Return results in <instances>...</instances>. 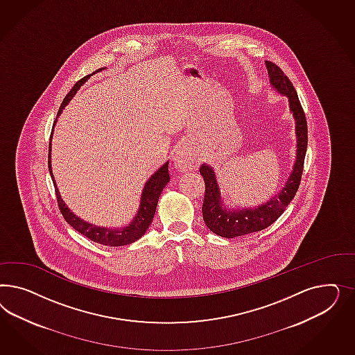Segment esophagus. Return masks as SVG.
I'll return each mask as SVG.
<instances>
[{
    "mask_svg": "<svg viewBox=\"0 0 355 355\" xmlns=\"http://www.w3.org/2000/svg\"><path fill=\"white\" fill-rule=\"evenodd\" d=\"M174 165L178 171L187 172L196 168V162L184 148H178L174 153Z\"/></svg>",
    "mask_w": 355,
    "mask_h": 355,
    "instance_id": "34e87169",
    "label": "esophagus"
}]
</instances>
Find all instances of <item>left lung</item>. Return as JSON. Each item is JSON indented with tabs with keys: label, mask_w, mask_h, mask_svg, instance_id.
<instances>
[{
	"label": "left lung",
	"mask_w": 355,
	"mask_h": 355,
	"mask_svg": "<svg viewBox=\"0 0 355 355\" xmlns=\"http://www.w3.org/2000/svg\"><path fill=\"white\" fill-rule=\"evenodd\" d=\"M266 66L268 70L270 86L273 87L279 95L288 97L289 109L293 114V119L295 121V162L288 177V181L279 193L273 195L263 205L248 208H241L236 205V208H232L226 205L214 168L207 164H203L200 166V174L205 178V200L202 207L203 220L211 232L224 238L248 236L250 233L260 232L272 225L293 200L301 183L303 162L307 150L306 117L298 95L289 78L284 74V71L277 64L266 61Z\"/></svg>",
	"instance_id": "obj_1"
}]
</instances>
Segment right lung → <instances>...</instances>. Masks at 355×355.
I'll return each instance as SVG.
<instances>
[{"label":"right lung","mask_w":355,"mask_h":355,"mask_svg":"<svg viewBox=\"0 0 355 355\" xmlns=\"http://www.w3.org/2000/svg\"><path fill=\"white\" fill-rule=\"evenodd\" d=\"M105 67L97 69L95 73L89 74V76L82 78L80 80H78L74 87L71 88V91L66 95V97L61 104V107L58 109L57 113V119L60 117V114L62 113L64 107L69 104V101L74 97L76 91L86 83L87 80L89 79V76L100 73L101 70H104ZM57 119L54 121L53 129H52V134H51V140L53 137L54 126ZM51 150H52V141H49V156H48V165H49V173L53 181L54 190H55V196H57V202H58V207L61 209V214L64 217L66 223L70 224L76 229V232H79L80 234L89 238L91 241L104 245V246H110V248H119V246H126L130 245L135 241H138L140 236H143L148 226L150 225L153 216L156 212V207H157V202L159 198L162 195L164 187L168 184L171 181L169 177V162H165L162 168H159L156 172L153 173L148 178V181L144 183V189L141 191V196H140L139 208L138 212L132 217V220L130 221L129 224L126 225L119 226V227H107V226H97L91 223H87L85 220H82L80 217L71 212L70 208L64 205L61 193L57 189V184L54 181L53 172H52V160H51Z\"/></svg>","instance_id":"1"}]
</instances>
